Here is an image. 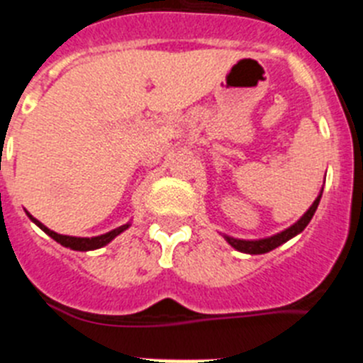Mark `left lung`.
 <instances>
[{"instance_id":"1","label":"left lung","mask_w":363,"mask_h":363,"mask_svg":"<svg viewBox=\"0 0 363 363\" xmlns=\"http://www.w3.org/2000/svg\"><path fill=\"white\" fill-rule=\"evenodd\" d=\"M320 198H322V191H320L318 198L313 201V205H311L309 209H307V213L303 214V216H301L296 223H293L291 227H287L285 230H281V233L272 234V236H269V238L240 240V238H233V236H227V234H223V238L227 240V243H229L230 247H234V249L240 252H245V255H265V252H269V251H272V249L280 247L281 243L289 242L291 238H294L296 234H300L301 230L306 229L307 223L311 221V218L314 216V213H316V209H318Z\"/></svg>"}]
</instances>
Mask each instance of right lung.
<instances>
[{
    "instance_id": "add662e5",
    "label": "right lung",
    "mask_w": 363,
    "mask_h": 363,
    "mask_svg": "<svg viewBox=\"0 0 363 363\" xmlns=\"http://www.w3.org/2000/svg\"><path fill=\"white\" fill-rule=\"evenodd\" d=\"M27 216L30 218L38 227H40L43 233H47L52 240H56L57 243H62L63 247H69L72 251H94V249H99V247H105L108 242L116 238L118 234H121L123 230H127L130 227V223H125V225L118 227V229H112L105 234H99V236H92V238H79V236H67V234H57L54 230H50L49 227H45L40 220H36L34 216L27 213Z\"/></svg>"
}]
</instances>
